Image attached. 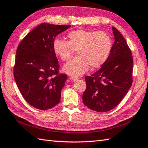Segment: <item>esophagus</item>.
Masks as SVG:
<instances>
[{"label":"esophagus","mask_w":148,"mask_h":148,"mask_svg":"<svg viewBox=\"0 0 148 148\" xmlns=\"http://www.w3.org/2000/svg\"><path fill=\"white\" fill-rule=\"evenodd\" d=\"M70 78L72 81H77L78 79V77H76V76H70Z\"/></svg>","instance_id":"34e87169"}]
</instances>
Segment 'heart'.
Returning <instances> with one entry per match:
<instances>
[{"instance_id": "obj_1", "label": "heart", "mask_w": 148, "mask_h": 148, "mask_svg": "<svg viewBox=\"0 0 148 148\" xmlns=\"http://www.w3.org/2000/svg\"><path fill=\"white\" fill-rule=\"evenodd\" d=\"M68 41L56 38L54 41L55 54L61 60L67 61L77 50L78 56L64 66V71L79 76L89 68L101 66L106 61L112 47L111 39L106 32L76 29L68 34Z\"/></svg>"}]
</instances>
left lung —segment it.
<instances>
[{
  "mask_svg": "<svg viewBox=\"0 0 148 148\" xmlns=\"http://www.w3.org/2000/svg\"><path fill=\"white\" fill-rule=\"evenodd\" d=\"M114 42L110 54L101 68L86 76L84 104L97 112L113 109L127 94L132 84L133 58L125 39L112 27Z\"/></svg>",
  "mask_w": 148,
  "mask_h": 148,
  "instance_id": "left-lung-1",
  "label": "left lung"
}]
</instances>
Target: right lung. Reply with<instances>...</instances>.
Masks as SVG:
<instances>
[{"mask_svg": "<svg viewBox=\"0 0 148 148\" xmlns=\"http://www.w3.org/2000/svg\"><path fill=\"white\" fill-rule=\"evenodd\" d=\"M70 27L43 23L18 45L14 80L25 101L37 109L49 110L60 103L67 75L59 73L53 44L55 37Z\"/></svg>", "mask_w": 148, "mask_h": 148, "instance_id": "add662e5", "label": "right lung"}]
</instances>
